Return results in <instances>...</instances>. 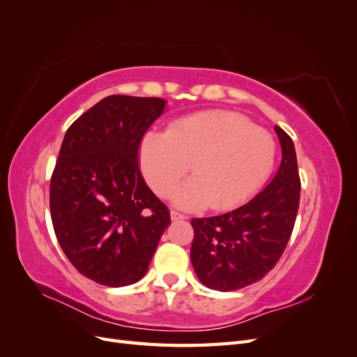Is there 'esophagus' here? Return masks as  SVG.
<instances>
[{
    "label": "esophagus",
    "instance_id": "esophagus-1",
    "mask_svg": "<svg viewBox=\"0 0 357 357\" xmlns=\"http://www.w3.org/2000/svg\"><path fill=\"white\" fill-rule=\"evenodd\" d=\"M183 219H186V215H183L176 210H171V220H183Z\"/></svg>",
    "mask_w": 357,
    "mask_h": 357
}]
</instances>
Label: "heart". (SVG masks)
I'll list each match as a JSON object with an SVG mask.
<instances>
[{"label": "heart", "instance_id": "b5f03b06", "mask_svg": "<svg viewBox=\"0 0 357 357\" xmlns=\"http://www.w3.org/2000/svg\"><path fill=\"white\" fill-rule=\"evenodd\" d=\"M277 144L264 128L247 117L223 110L177 119L167 132L147 131L139 143V165L159 197L177 188L192 162V180L176 193L185 208L211 204L223 210L261 189L275 165Z\"/></svg>", "mask_w": 357, "mask_h": 357}]
</instances>
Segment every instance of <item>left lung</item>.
<instances>
[{
	"mask_svg": "<svg viewBox=\"0 0 357 357\" xmlns=\"http://www.w3.org/2000/svg\"><path fill=\"white\" fill-rule=\"evenodd\" d=\"M274 129L283 158L271 183L240 208L190 222V261L199 282L213 290H238L262 280L294 231L301 193L296 152L283 129Z\"/></svg>",
	"mask_w": 357,
	"mask_h": 357,
	"instance_id": "8db88e82",
	"label": "left lung"
}]
</instances>
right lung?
<instances>
[{
  "mask_svg": "<svg viewBox=\"0 0 357 357\" xmlns=\"http://www.w3.org/2000/svg\"><path fill=\"white\" fill-rule=\"evenodd\" d=\"M165 105L155 96H105L63 137L50 180L53 229L73 266L98 284L142 280L171 223L138 167L142 138Z\"/></svg>",
  "mask_w": 357,
  "mask_h": 357,
  "instance_id": "1",
  "label": "right lung"
}]
</instances>
